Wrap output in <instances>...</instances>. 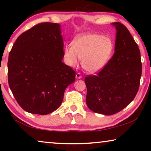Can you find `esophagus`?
<instances>
[{"label":"esophagus","mask_w":151,"mask_h":151,"mask_svg":"<svg viewBox=\"0 0 151 151\" xmlns=\"http://www.w3.org/2000/svg\"><path fill=\"white\" fill-rule=\"evenodd\" d=\"M82 78V75L80 73H76V79H81Z\"/></svg>","instance_id":"esophagus-1"}]
</instances>
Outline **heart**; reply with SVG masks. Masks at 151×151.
I'll return each mask as SVG.
<instances>
[{
  "mask_svg": "<svg viewBox=\"0 0 151 151\" xmlns=\"http://www.w3.org/2000/svg\"><path fill=\"white\" fill-rule=\"evenodd\" d=\"M114 50L111 38L102 35L84 34L76 37L72 45L64 49V58L71 67H77L79 60L86 71L95 73L101 71L110 60Z\"/></svg>",
  "mask_w": 151,
  "mask_h": 151,
  "instance_id": "obj_1",
  "label": "heart"
}]
</instances>
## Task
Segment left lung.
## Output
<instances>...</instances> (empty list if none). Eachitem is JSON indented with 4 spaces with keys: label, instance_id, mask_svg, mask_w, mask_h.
Segmentation results:
<instances>
[{
    "label": "left lung",
    "instance_id": "8db88e82",
    "mask_svg": "<svg viewBox=\"0 0 151 151\" xmlns=\"http://www.w3.org/2000/svg\"><path fill=\"white\" fill-rule=\"evenodd\" d=\"M111 24L116 29L114 54L98 76L84 79L88 109L106 115L118 113L133 100L142 68L139 47L129 31L120 22Z\"/></svg>",
    "mask_w": 151,
    "mask_h": 151
}]
</instances>
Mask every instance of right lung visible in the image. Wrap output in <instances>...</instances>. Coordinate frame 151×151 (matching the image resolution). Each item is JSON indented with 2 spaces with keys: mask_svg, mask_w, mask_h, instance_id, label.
Masks as SVG:
<instances>
[{
  "mask_svg": "<svg viewBox=\"0 0 151 151\" xmlns=\"http://www.w3.org/2000/svg\"><path fill=\"white\" fill-rule=\"evenodd\" d=\"M61 26L43 22L16 39L9 54L8 82L18 104L33 114L58 109L76 72L63 62Z\"/></svg>",
  "mask_w": 151,
  "mask_h": 151,
  "instance_id": "1",
  "label": "right lung"
}]
</instances>
